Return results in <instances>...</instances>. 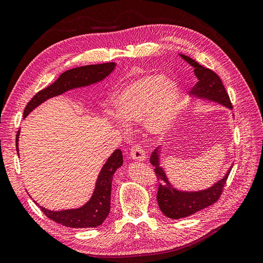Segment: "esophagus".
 Listing matches in <instances>:
<instances>
[{
    "instance_id": "34e87169",
    "label": "esophagus",
    "mask_w": 263,
    "mask_h": 263,
    "mask_svg": "<svg viewBox=\"0 0 263 263\" xmlns=\"http://www.w3.org/2000/svg\"><path fill=\"white\" fill-rule=\"evenodd\" d=\"M130 156L133 160L137 161H144L146 159V155H145V152L143 151L142 146L140 145H135V146H132L131 152H130Z\"/></svg>"
}]
</instances>
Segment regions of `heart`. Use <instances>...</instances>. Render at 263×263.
<instances>
[{"label": "heart", "instance_id": "1", "mask_svg": "<svg viewBox=\"0 0 263 263\" xmlns=\"http://www.w3.org/2000/svg\"><path fill=\"white\" fill-rule=\"evenodd\" d=\"M180 102L179 87L162 74L142 76L124 85L111 100L116 117L112 121H141L144 129L155 137H162L176 121Z\"/></svg>", "mask_w": 263, "mask_h": 263}]
</instances>
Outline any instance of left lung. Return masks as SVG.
Wrapping results in <instances>:
<instances>
[{
    "mask_svg": "<svg viewBox=\"0 0 263 263\" xmlns=\"http://www.w3.org/2000/svg\"><path fill=\"white\" fill-rule=\"evenodd\" d=\"M180 56L194 68V73L198 79V82L191 91V96L197 97L198 100L217 103L232 109L229 94L227 93L226 87L219 76L215 71L199 65L193 58L183 54H180ZM161 148L157 147L153 152L151 163L155 167L154 170L159 181L157 201L159 209L164 216L174 220L185 218L209 207L219 199L232 166L222 179L218 180L208 189L193 192L181 191L172 185L166 171L160 166Z\"/></svg>",
    "mask_w": 263,
    "mask_h": 263,
    "instance_id": "8db88e82",
    "label": "left lung"
}]
</instances>
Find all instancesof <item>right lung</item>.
<instances>
[{"mask_svg":"<svg viewBox=\"0 0 263 263\" xmlns=\"http://www.w3.org/2000/svg\"><path fill=\"white\" fill-rule=\"evenodd\" d=\"M116 63H105L99 65H87L77 67L73 69L63 72L58 79L50 86L37 92L32 100L29 102L24 110V118L30 114L39 105L57 95L79 87L89 86L103 81L108 77L116 68ZM21 130L17 132L16 149L19 156L18 139ZM123 158L120 149H116L104 163L103 168L97 177L95 187L91 198L83 206L76 209H66L61 211L48 210L42 206H39L44 212V215L60 223L62 226L73 229L96 228L105 221L110 211V195L112 176L117 169L122 166ZM37 203L35 200H33ZM39 205V203H37Z\"/></svg>","mask_w":263,"mask_h":263,"instance_id":"right-lung-1","label":"right lung"}]
</instances>
